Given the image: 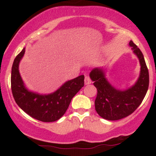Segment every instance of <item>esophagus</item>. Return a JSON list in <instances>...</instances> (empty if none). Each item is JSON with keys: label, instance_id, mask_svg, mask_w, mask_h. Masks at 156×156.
Wrapping results in <instances>:
<instances>
[{"label": "esophagus", "instance_id": "esophagus-1", "mask_svg": "<svg viewBox=\"0 0 156 156\" xmlns=\"http://www.w3.org/2000/svg\"><path fill=\"white\" fill-rule=\"evenodd\" d=\"M84 83H85V85H88V84L92 83V80H91L89 76L85 77V78H84Z\"/></svg>", "mask_w": 156, "mask_h": 156}]
</instances>
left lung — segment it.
<instances>
[{
  "label": "left lung",
  "instance_id": "8db88e82",
  "mask_svg": "<svg viewBox=\"0 0 156 156\" xmlns=\"http://www.w3.org/2000/svg\"><path fill=\"white\" fill-rule=\"evenodd\" d=\"M133 53L139 58L140 73L133 85L125 89L116 88L106 78L103 67H95L89 74L91 80L98 89L94 101L97 113L107 120H118L128 117L141 104L149 87V73L144 55L139 48L129 42Z\"/></svg>",
  "mask_w": 156,
  "mask_h": 156
}]
</instances>
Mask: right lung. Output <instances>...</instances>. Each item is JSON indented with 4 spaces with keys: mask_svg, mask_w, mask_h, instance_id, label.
Returning a JSON list of instances; mask_svg holds the SVG:
<instances>
[{
    "mask_svg": "<svg viewBox=\"0 0 156 156\" xmlns=\"http://www.w3.org/2000/svg\"><path fill=\"white\" fill-rule=\"evenodd\" d=\"M26 48L16 56L12 67L11 85L15 101L26 114L37 120L50 122L59 119L69 107L71 100L84 85V76L67 80L55 92L40 94L26 87L19 70Z\"/></svg>",
    "mask_w": 156,
    "mask_h": 156,
    "instance_id": "1",
    "label": "right lung"
}]
</instances>
